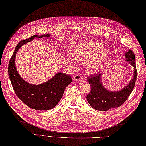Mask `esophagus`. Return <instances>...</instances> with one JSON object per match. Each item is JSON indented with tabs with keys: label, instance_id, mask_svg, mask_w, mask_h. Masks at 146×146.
Listing matches in <instances>:
<instances>
[{
	"label": "esophagus",
	"instance_id": "1",
	"mask_svg": "<svg viewBox=\"0 0 146 146\" xmlns=\"http://www.w3.org/2000/svg\"><path fill=\"white\" fill-rule=\"evenodd\" d=\"M82 77H83V76H82L81 74H78L76 75V76H75L74 77V80H76V81L81 80L82 79Z\"/></svg>",
	"mask_w": 146,
	"mask_h": 146
}]
</instances>
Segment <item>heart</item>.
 Segmentation results:
<instances>
[{
	"label": "heart",
	"mask_w": 146,
	"mask_h": 146,
	"mask_svg": "<svg viewBox=\"0 0 146 146\" xmlns=\"http://www.w3.org/2000/svg\"><path fill=\"white\" fill-rule=\"evenodd\" d=\"M70 53L75 60L86 62V68L90 72H94L99 69L110 55V50L105 48L102 43L96 41H86L78 44ZM64 61L70 67H75L74 61L68 56L66 57Z\"/></svg>",
	"instance_id": "heart-1"
}]
</instances>
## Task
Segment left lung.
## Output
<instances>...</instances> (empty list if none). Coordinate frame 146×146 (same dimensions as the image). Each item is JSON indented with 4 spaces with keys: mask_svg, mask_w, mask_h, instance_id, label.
<instances>
[{
    "mask_svg": "<svg viewBox=\"0 0 146 146\" xmlns=\"http://www.w3.org/2000/svg\"><path fill=\"white\" fill-rule=\"evenodd\" d=\"M126 61L134 68L133 77L128 85L119 91H110L103 86L101 83V75L97 72L88 77V81L91 86V91L88 94L86 99L92 108L99 111H107L113 108L121 106L131 93L136 80L137 70L135 55L131 50L125 54Z\"/></svg>",
    "mask_w": 146,
    "mask_h": 146,
    "instance_id": "1",
    "label": "left lung"
}]
</instances>
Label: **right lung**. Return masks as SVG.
<instances>
[{
    "mask_svg": "<svg viewBox=\"0 0 146 146\" xmlns=\"http://www.w3.org/2000/svg\"><path fill=\"white\" fill-rule=\"evenodd\" d=\"M42 37H50V34L40 36L35 35L18 43L8 63V76L15 94L25 105L34 110H48L54 108L58 104L66 86L72 82L71 77L64 73H57L48 81L41 85H35L24 81L15 67L16 54L20 47L35 38Z\"/></svg>",
    "mask_w": 146,
    "mask_h": 146,
    "instance_id": "obj_1",
    "label": "right lung"
}]
</instances>
